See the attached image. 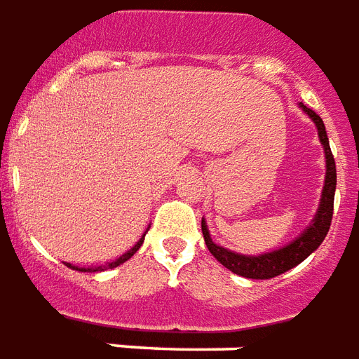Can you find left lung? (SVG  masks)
Instances as JSON below:
<instances>
[{"mask_svg":"<svg viewBox=\"0 0 359 359\" xmlns=\"http://www.w3.org/2000/svg\"><path fill=\"white\" fill-rule=\"evenodd\" d=\"M299 108L314 121L316 129H318V137H320V142L323 146V154H325V182H323L320 205H318V211H316L312 222L287 245L261 255H241L236 253V251H230L226 247L217 245L211 240L205 219H201L203 240H205V245L211 251V255L222 266H226L230 272L249 278V280H270V278H276V276L294 268L297 264H301L306 257H310L321 245V241L325 240L329 226H331L337 188L335 158H333L331 148H329L327 131H325V126H323V119L302 102H299Z\"/></svg>","mask_w":359,"mask_h":359,"instance_id":"obj_1","label":"left lung"}]
</instances>
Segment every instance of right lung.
<instances>
[{
    "mask_svg": "<svg viewBox=\"0 0 359 359\" xmlns=\"http://www.w3.org/2000/svg\"><path fill=\"white\" fill-rule=\"evenodd\" d=\"M146 232H148V228H146ZM146 232L142 233V238H140V240L137 241V243H135V245H133L131 249H129V251H127V253H123V255H121V257H118L116 261L106 262V264H102V266H91V268H78V266H74V264H70V262H66V266L72 268V270H79V272H102V270H110V268L119 266V264H123V262H126V261H129L133 255L139 251L140 245H142V241H144Z\"/></svg>",
    "mask_w": 359,
    "mask_h": 359,
    "instance_id": "obj_1",
    "label": "right lung"
}]
</instances>
